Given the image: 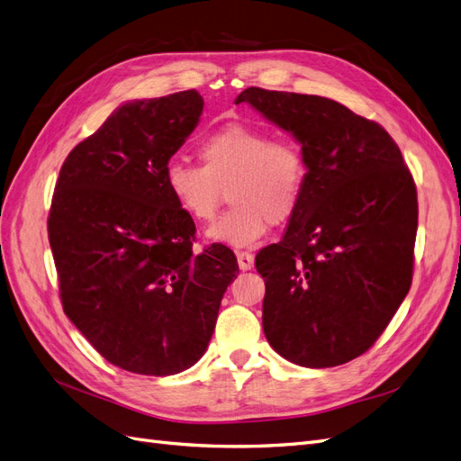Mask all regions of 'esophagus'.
<instances>
[{
	"instance_id": "obj_1",
	"label": "esophagus",
	"mask_w": 461,
	"mask_h": 461,
	"mask_svg": "<svg viewBox=\"0 0 461 461\" xmlns=\"http://www.w3.org/2000/svg\"><path fill=\"white\" fill-rule=\"evenodd\" d=\"M236 258H239V267L242 271H248L254 267V254L249 252H236Z\"/></svg>"
}]
</instances>
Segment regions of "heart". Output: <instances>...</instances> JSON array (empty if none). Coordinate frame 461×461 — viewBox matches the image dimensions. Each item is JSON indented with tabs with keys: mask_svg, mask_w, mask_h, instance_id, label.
I'll return each mask as SVG.
<instances>
[{
	"mask_svg": "<svg viewBox=\"0 0 461 461\" xmlns=\"http://www.w3.org/2000/svg\"><path fill=\"white\" fill-rule=\"evenodd\" d=\"M200 165L173 161L165 188L194 222L212 221L229 198L232 207L207 230L213 242L252 246L269 225H285L302 203L310 165L298 142L273 138L244 122H227L198 144Z\"/></svg>",
	"mask_w": 461,
	"mask_h": 461,
	"instance_id": "obj_1",
	"label": "heart"
}]
</instances>
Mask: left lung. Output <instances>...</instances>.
I'll return each mask as SVG.
<instances>
[{
    "mask_svg": "<svg viewBox=\"0 0 461 461\" xmlns=\"http://www.w3.org/2000/svg\"><path fill=\"white\" fill-rule=\"evenodd\" d=\"M249 104L302 144V203L281 242L265 246L263 332L302 367H334L375 344L413 276L417 190L379 122L321 95L246 88Z\"/></svg>",
    "mask_w": 461,
    "mask_h": 461,
    "instance_id": "8db88e82",
    "label": "left lung"
}]
</instances>
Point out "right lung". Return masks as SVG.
I'll return each instance as SVG.
<instances>
[{
	"label": "right lung",
	"instance_id": "1",
	"mask_svg": "<svg viewBox=\"0 0 461 461\" xmlns=\"http://www.w3.org/2000/svg\"><path fill=\"white\" fill-rule=\"evenodd\" d=\"M196 90L117 107L68 153L48 236L65 315L109 364L165 376L207 350L239 273L230 248L192 252L196 225L165 188V169L196 129Z\"/></svg>",
	"mask_w": 461,
	"mask_h": 461
}]
</instances>
